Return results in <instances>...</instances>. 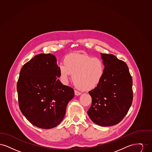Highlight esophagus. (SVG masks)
I'll list each match as a JSON object with an SVG mask.
<instances>
[{
	"instance_id": "esophagus-1",
	"label": "esophagus",
	"mask_w": 152,
	"mask_h": 152,
	"mask_svg": "<svg viewBox=\"0 0 152 152\" xmlns=\"http://www.w3.org/2000/svg\"><path fill=\"white\" fill-rule=\"evenodd\" d=\"M81 94V92H80L76 91V90H75V94L76 96H79V95H80Z\"/></svg>"
}]
</instances>
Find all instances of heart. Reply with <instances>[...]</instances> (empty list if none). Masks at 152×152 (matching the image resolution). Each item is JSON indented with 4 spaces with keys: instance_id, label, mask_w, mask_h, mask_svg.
I'll return each mask as SVG.
<instances>
[{
    "instance_id": "b5f03b06",
    "label": "heart",
    "mask_w": 152,
    "mask_h": 152,
    "mask_svg": "<svg viewBox=\"0 0 152 152\" xmlns=\"http://www.w3.org/2000/svg\"><path fill=\"white\" fill-rule=\"evenodd\" d=\"M64 64L58 65L62 82L66 84L73 74V82L83 91H89L97 87L105 72V66L100 58L86 54L71 53L65 57Z\"/></svg>"
}]
</instances>
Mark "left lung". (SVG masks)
Wrapping results in <instances>:
<instances>
[{
  "mask_svg": "<svg viewBox=\"0 0 152 152\" xmlns=\"http://www.w3.org/2000/svg\"><path fill=\"white\" fill-rule=\"evenodd\" d=\"M105 72L100 83L89 92L92 101L88 115L102 126L120 123L133 101L132 78L126 64L112 54L100 53Z\"/></svg>",
  "mask_w": 152,
  "mask_h": 152,
  "instance_id": "1",
  "label": "left lung"
}]
</instances>
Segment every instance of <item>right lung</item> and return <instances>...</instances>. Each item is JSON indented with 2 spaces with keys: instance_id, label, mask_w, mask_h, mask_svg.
I'll return each mask as SVG.
<instances>
[{
  "instance_id": "add662e5",
  "label": "right lung",
  "mask_w": 152,
  "mask_h": 152,
  "mask_svg": "<svg viewBox=\"0 0 152 152\" xmlns=\"http://www.w3.org/2000/svg\"><path fill=\"white\" fill-rule=\"evenodd\" d=\"M19 75L17 91L22 114L38 128L58 126L75 93L58 79L60 76L56 57L50 53L36 55L23 66Z\"/></svg>"
}]
</instances>
